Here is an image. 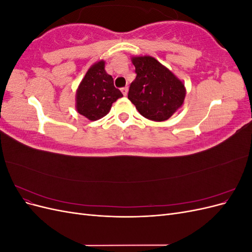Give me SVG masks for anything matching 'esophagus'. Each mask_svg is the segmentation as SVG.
Returning <instances> with one entry per match:
<instances>
[{
    "mask_svg": "<svg viewBox=\"0 0 252 252\" xmlns=\"http://www.w3.org/2000/svg\"><path fill=\"white\" fill-rule=\"evenodd\" d=\"M121 91H122V94H123V95H127V94H128V87H123L121 89Z\"/></svg>",
    "mask_w": 252,
    "mask_h": 252,
    "instance_id": "1",
    "label": "esophagus"
}]
</instances>
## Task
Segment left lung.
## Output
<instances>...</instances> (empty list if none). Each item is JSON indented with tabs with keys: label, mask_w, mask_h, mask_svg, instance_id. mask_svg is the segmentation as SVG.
Returning <instances> with one entry per match:
<instances>
[{
	"label": "left lung",
	"mask_w": 252,
	"mask_h": 252,
	"mask_svg": "<svg viewBox=\"0 0 252 252\" xmlns=\"http://www.w3.org/2000/svg\"><path fill=\"white\" fill-rule=\"evenodd\" d=\"M131 61L136 78L129 87L128 98L144 118L168 120L184 103L185 85L155 58L132 57Z\"/></svg>",
	"instance_id": "obj_1"
}]
</instances>
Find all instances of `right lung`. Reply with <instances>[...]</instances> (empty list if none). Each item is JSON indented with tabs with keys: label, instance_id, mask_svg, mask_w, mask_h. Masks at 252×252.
Returning <instances> with one entry per match:
<instances>
[{
	"label": "right lung",
	"instance_id": "obj_1",
	"mask_svg": "<svg viewBox=\"0 0 252 252\" xmlns=\"http://www.w3.org/2000/svg\"><path fill=\"white\" fill-rule=\"evenodd\" d=\"M123 96L114 87L113 79L105 70V62L98 61L91 66L77 89L75 108L90 121H96L110 111L112 103Z\"/></svg>",
	"mask_w": 252,
	"mask_h": 252
}]
</instances>
